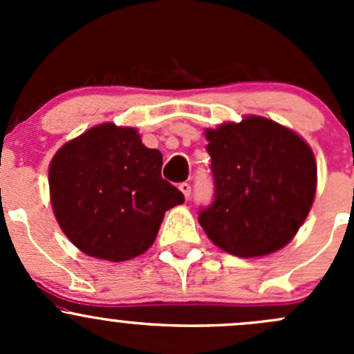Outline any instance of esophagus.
<instances>
[{
  "mask_svg": "<svg viewBox=\"0 0 354 354\" xmlns=\"http://www.w3.org/2000/svg\"><path fill=\"white\" fill-rule=\"evenodd\" d=\"M180 190H181V194L185 195V198H187V200L192 197V185L190 183H181Z\"/></svg>",
  "mask_w": 354,
  "mask_h": 354,
  "instance_id": "esophagus-1",
  "label": "esophagus"
}]
</instances>
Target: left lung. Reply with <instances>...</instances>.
I'll return each mask as SVG.
<instances>
[{"label":"left lung","instance_id":"left-lung-1","mask_svg":"<svg viewBox=\"0 0 354 354\" xmlns=\"http://www.w3.org/2000/svg\"><path fill=\"white\" fill-rule=\"evenodd\" d=\"M214 198L198 223L219 248L259 257L298 233L315 197L317 164L295 131L250 116L207 130Z\"/></svg>","mask_w":354,"mask_h":354}]
</instances>
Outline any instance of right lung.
<instances>
[{
	"label": "right lung",
	"mask_w": 354,
	"mask_h": 354,
	"mask_svg": "<svg viewBox=\"0 0 354 354\" xmlns=\"http://www.w3.org/2000/svg\"><path fill=\"white\" fill-rule=\"evenodd\" d=\"M162 154L133 128L106 123L58 151L49 166L55 216L77 248L121 262L154 243L166 210L185 202L160 176Z\"/></svg>",
	"instance_id": "right-lung-1"
}]
</instances>
